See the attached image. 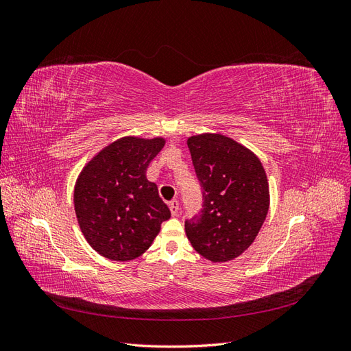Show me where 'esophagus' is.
<instances>
[{"label":"esophagus","mask_w":351,"mask_h":351,"mask_svg":"<svg viewBox=\"0 0 351 351\" xmlns=\"http://www.w3.org/2000/svg\"><path fill=\"white\" fill-rule=\"evenodd\" d=\"M169 206V210H171V215L173 217H177L178 215V210H180V205H178V200H171L168 204Z\"/></svg>","instance_id":"obj_1"}]
</instances>
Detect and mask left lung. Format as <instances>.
<instances>
[{"label": "left lung", "instance_id": "1", "mask_svg": "<svg viewBox=\"0 0 351 351\" xmlns=\"http://www.w3.org/2000/svg\"><path fill=\"white\" fill-rule=\"evenodd\" d=\"M187 146L202 189V209L184 222L187 239L212 262L234 259L267 218V174L256 155L230 137L199 134Z\"/></svg>", "mask_w": 351, "mask_h": 351}]
</instances>
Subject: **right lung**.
<instances>
[{
    "mask_svg": "<svg viewBox=\"0 0 351 351\" xmlns=\"http://www.w3.org/2000/svg\"><path fill=\"white\" fill-rule=\"evenodd\" d=\"M164 139H123L105 147L83 168L74 187V209L83 236L104 258L132 261L149 249L171 217L146 180V168Z\"/></svg>",
    "mask_w": 351,
    "mask_h": 351,
    "instance_id": "1",
    "label": "right lung"
}]
</instances>
